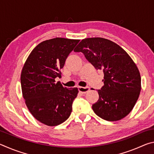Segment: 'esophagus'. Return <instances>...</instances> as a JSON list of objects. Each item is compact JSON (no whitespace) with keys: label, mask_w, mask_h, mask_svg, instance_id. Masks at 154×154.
Instances as JSON below:
<instances>
[{"label":"esophagus","mask_w":154,"mask_h":154,"mask_svg":"<svg viewBox=\"0 0 154 154\" xmlns=\"http://www.w3.org/2000/svg\"><path fill=\"white\" fill-rule=\"evenodd\" d=\"M78 89H79V91L80 92H82V94H85L90 90V87H79Z\"/></svg>","instance_id":"esophagus-1"}]
</instances>
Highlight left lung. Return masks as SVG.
<instances>
[{"label": "left lung", "mask_w": 154, "mask_h": 154, "mask_svg": "<svg viewBox=\"0 0 154 154\" xmlns=\"http://www.w3.org/2000/svg\"><path fill=\"white\" fill-rule=\"evenodd\" d=\"M76 52H82L96 69L103 70L104 85L92 105L94 113L107 121H118L129 114L139 98L141 79L139 69L118 44L100 37L83 39Z\"/></svg>", "instance_id": "obj_1"}]
</instances>
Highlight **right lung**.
<instances>
[{
	"mask_svg": "<svg viewBox=\"0 0 154 154\" xmlns=\"http://www.w3.org/2000/svg\"><path fill=\"white\" fill-rule=\"evenodd\" d=\"M79 42L58 37L43 41L31 51L22 69L20 80L26 105L34 118L47 126H58L71 113L77 88L68 89L55 79L60 77V69Z\"/></svg>",
	"mask_w": 154,
	"mask_h": 154,
	"instance_id": "add662e5",
	"label": "right lung"
}]
</instances>
